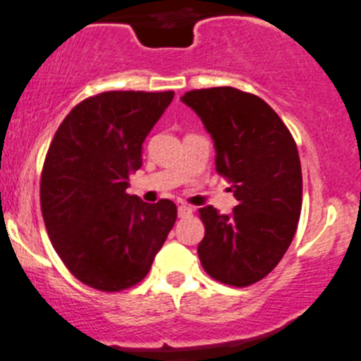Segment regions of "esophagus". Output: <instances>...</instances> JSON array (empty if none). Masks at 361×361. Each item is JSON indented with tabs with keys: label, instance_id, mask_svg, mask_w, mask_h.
Wrapping results in <instances>:
<instances>
[{
	"label": "esophagus",
	"instance_id": "esophagus-1",
	"mask_svg": "<svg viewBox=\"0 0 361 361\" xmlns=\"http://www.w3.org/2000/svg\"><path fill=\"white\" fill-rule=\"evenodd\" d=\"M192 214V209L188 205H179V217H188Z\"/></svg>",
	"mask_w": 361,
	"mask_h": 361
}]
</instances>
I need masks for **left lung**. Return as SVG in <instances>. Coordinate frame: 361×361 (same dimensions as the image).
I'll list each match as a JSON object with an SVG mask.
<instances>
[{
	"instance_id": "obj_1",
	"label": "left lung",
	"mask_w": 361,
	"mask_h": 361,
	"mask_svg": "<svg viewBox=\"0 0 361 361\" xmlns=\"http://www.w3.org/2000/svg\"><path fill=\"white\" fill-rule=\"evenodd\" d=\"M191 106L216 145V170L231 184L238 205L219 214L200 209L205 237L203 270L228 286L245 288L283 259L302 210V166L286 124L259 96L235 87L188 91Z\"/></svg>"
}]
</instances>
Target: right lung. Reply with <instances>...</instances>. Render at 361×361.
Listing matches in <instances>:
<instances>
[{
	"label": "right lung",
	"instance_id": "right-lung-1",
	"mask_svg": "<svg viewBox=\"0 0 361 361\" xmlns=\"http://www.w3.org/2000/svg\"><path fill=\"white\" fill-rule=\"evenodd\" d=\"M173 91H106L85 98L59 124L40 180L49 238L66 269L94 290L140 283L177 219L172 200L128 195L142 144Z\"/></svg>",
	"mask_w": 361,
	"mask_h": 361
}]
</instances>
